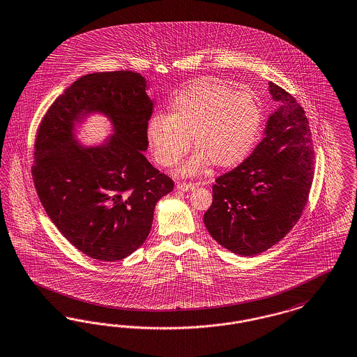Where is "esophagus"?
I'll list each match as a JSON object with an SVG mask.
<instances>
[{
	"mask_svg": "<svg viewBox=\"0 0 357 357\" xmlns=\"http://www.w3.org/2000/svg\"><path fill=\"white\" fill-rule=\"evenodd\" d=\"M176 188L181 190V191H191V190L195 188V185H192V183H178Z\"/></svg>",
	"mask_w": 357,
	"mask_h": 357,
	"instance_id": "34e87169",
	"label": "esophagus"
}]
</instances>
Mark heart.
<instances>
[{
  "label": "heart",
  "instance_id": "heart-1",
  "mask_svg": "<svg viewBox=\"0 0 357 357\" xmlns=\"http://www.w3.org/2000/svg\"><path fill=\"white\" fill-rule=\"evenodd\" d=\"M261 118V107L250 91H234L213 79H202L172 100L169 115L150 118L146 137L165 167L182 159L192 138L197 153L178 172L191 176L210 163L219 169L241 163L257 141Z\"/></svg>",
  "mask_w": 357,
  "mask_h": 357
}]
</instances>
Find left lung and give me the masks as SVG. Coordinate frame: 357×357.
Segmentation results:
<instances>
[{
  "label": "left lung",
  "mask_w": 357,
  "mask_h": 357,
  "mask_svg": "<svg viewBox=\"0 0 357 357\" xmlns=\"http://www.w3.org/2000/svg\"><path fill=\"white\" fill-rule=\"evenodd\" d=\"M279 103L252 154L213 185L206 229L234 254L254 257L280 242L298 223L314 181V154L303 107L268 82Z\"/></svg>",
  "instance_id": "obj_1"
}]
</instances>
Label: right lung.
<instances>
[{"label":"right lung","mask_w":357,"mask_h":357,"mask_svg":"<svg viewBox=\"0 0 357 357\" xmlns=\"http://www.w3.org/2000/svg\"><path fill=\"white\" fill-rule=\"evenodd\" d=\"M139 73L86 74L53 102L37 132L33 179L59 232L87 257L122 260L138 250L153 225L158 200L174 182L143 155L154 102ZM106 116L112 134L85 146L76 128Z\"/></svg>","instance_id":"right-lung-1"}]
</instances>
